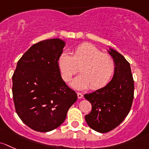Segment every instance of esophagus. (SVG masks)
<instances>
[{
	"instance_id": "1",
	"label": "esophagus",
	"mask_w": 149,
	"mask_h": 149,
	"mask_svg": "<svg viewBox=\"0 0 149 149\" xmlns=\"http://www.w3.org/2000/svg\"><path fill=\"white\" fill-rule=\"evenodd\" d=\"M77 94L78 98H79V99H81V98H82V97H83V95L81 93H77Z\"/></svg>"
}]
</instances>
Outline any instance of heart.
Masks as SVG:
<instances>
[{"label": "heart", "instance_id": "b5f03b06", "mask_svg": "<svg viewBox=\"0 0 149 149\" xmlns=\"http://www.w3.org/2000/svg\"><path fill=\"white\" fill-rule=\"evenodd\" d=\"M57 63L66 82L71 80L79 67L81 74L72 82V85L78 90L90 86L92 90L104 87L113 76L116 67L111 55L102 53L94 45L87 43L77 46L72 52V56L67 52L61 54Z\"/></svg>", "mask_w": 149, "mask_h": 149}]
</instances>
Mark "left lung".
Here are the masks:
<instances>
[{
	"mask_svg": "<svg viewBox=\"0 0 149 149\" xmlns=\"http://www.w3.org/2000/svg\"><path fill=\"white\" fill-rule=\"evenodd\" d=\"M109 52L116 62V71L110 82L84 97L92 105L85 116L87 125L99 133H107L118 126L131 110L134 97V81L129 62L118 52Z\"/></svg>",
	"mask_w": 149,
	"mask_h": 149,
	"instance_id": "obj_1",
	"label": "left lung"
}]
</instances>
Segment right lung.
Wrapping results in <instances>:
<instances>
[{"label": "right lung", "mask_w": 149, "mask_h": 149, "mask_svg": "<svg viewBox=\"0 0 149 149\" xmlns=\"http://www.w3.org/2000/svg\"><path fill=\"white\" fill-rule=\"evenodd\" d=\"M64 45L59 39L33 44L18 60L12 77L16 113L36 131L48 132L59 127L77 99L63 81L58 67Z\"/></svg>", "instance_id": "right-lung-1"}]
</instances>
